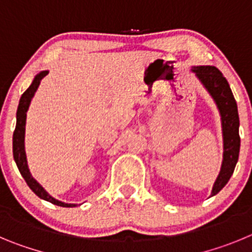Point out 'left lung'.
I'll return each mask as SVG.
<instances>
[{"instance_id":"8db88e82","label":"left lung","mask_w":252,"mask_h":252,"mask_svg":"<svg viewBox=\"0 0 252 252\" xmlns=\"http://www.w3.org/2000/svg\"><path fill=\"white\" fill-rule=\"evenodd\" d=\"M192 71L196 74L203 87L214 98L221 114L222 134H223V160L221 171L215 182L211 196L219 193L232 176L240 152L239 113L237 104L230 89L227 80L222 72L215 66H194Z\"/></svg>"}]
</instances>
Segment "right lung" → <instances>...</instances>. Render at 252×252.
Returning a JSON list of instances; mask_svg holds the SVG:
<instances>
[{
  "label": "right lung",
  "instance_id": "1",
  "mask_svg": "<svg viewBox=\"0 0 252 252\" xmlns=\"http://www.w3.org/2000/svg\"><path fill=\"white\" fill-rule=\"evenodd\" d=\"M49 74V71H41L40 74L35 76L32 84H31L29 89L22 94L21 99H20L19 108H17V113H16V128L13 131V139H12V148H13V158L17 164L20 173L24 177L26 181L27 186L32 189L33 193L38 196L40 198L49 201V202L54 203L56 206H61V207H75L76 205L72 203H65L58 201L54 197L50 196L46 191L44 189L40 183L36 180H33V177L31 176L29 167H27V159H26V152H25V126H26V113L29 106H30L31 99L35 95L36 90H37L38 85L41 83L42 79Z\"/></svg>",
  "mask_w": 252,
  "mask_h": 252
}]
</instances>
